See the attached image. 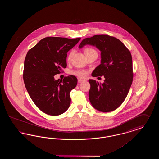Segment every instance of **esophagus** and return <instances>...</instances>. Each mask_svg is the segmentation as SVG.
<instances>
[{
    "label": "esophagus",
    "mask_w": 159,
    "mask_h": 159,
    "mask_svg": "<svg viewBox=\"0 0 159 159\" xmlns=\"http://www.w3.org/2000/svg\"><path fill=\"white\" fill-rule=\"evenodd\" d=\"M84 81H86L84 79H80V78H79L78 79V82H79V83H80V82H84Z\"/></svg>",
    "instance_id": "esophagus-1"
}]
</instances>
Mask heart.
I'll return each mask as SVG.
<instances>
[{
	"label": "heart",
	"instance_id": "b5f03b06",
	"mask_svg": "<svg viewBox=\"0 0 159 159\" xmlns=\"http://www.w3.org/2000/svg\"><path fill=\"white\" fill-rule=\"evenodd\" d=\"M84 53L86 54V55H90V54H92V53H97V52L93 48H86L84 49ZM74 53L73 51H71L70 53H69L68 55V57H67V60L68 61L71 60L72 57H73V55ZM71 73L73 75H75V76H77V77H85L86 75H87V71H85V70H76L75 71H73L71 72Z\"/></svg>",
	"mask_w": 159,
	"mask_h": 159
}]
</instances>
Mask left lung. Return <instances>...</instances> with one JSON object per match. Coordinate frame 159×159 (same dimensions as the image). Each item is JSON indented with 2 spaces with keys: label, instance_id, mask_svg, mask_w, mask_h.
I'll return each instance as SVG.
<instances>
[{
  "label": "left lung",
  "instance_id": "obj_1",
  "mask_svg": "<svg viewBox=\"0 0 159 159\" xmlns=\"http://www.w3.org/2000/svg\"><path fill=\"white\" fill-rule=\"evenodd\" d=\"M86 45L95 46L101 52V64L93 70L92 76L105 78L102 84L89 80L91 104L99 111H114L123 102L132 83L131 53L120 40L106 34L84 39L79 48Z\"/></svg>",
  "mask_w": 159,
  "mask_h": 159
}]
</instances>
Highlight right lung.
Returning <instances> with one entry per match:
<instances>
[{
    "instance_id": "obj_1",
    "label": "right lung",
    "mask_w": 159,
    "mask_h": 159,
    "mask_svg": "<svg viewBox=\"0 0 159 159\" xmlns=\"http://www.w3.org/2000/svg\"><path fill=\"white\" fill-rule=\"evenodd\" d=\"M80 40L43 38L26 55L23 72L25 86L35 105L48 115H60L70 105V93L77 85L76 76L60 80H55L54 76L67 67V53Z\"/></svg>"
}]
</instances>
